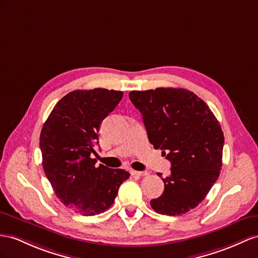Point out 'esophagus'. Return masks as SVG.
<instances>
[{"instance_id": "esophagus-1", "label": "esophagus", "mask_w": 258, "mask_h": 258, "mask_svg": "<svg viewBox=\"0 0 258 258\" xmlns=\"http://www.w3.org/2000/svg\"><path fill=\"white\" fill-rule=\"evenodd\" d=\"M131 174H132V175H135V176H144V175H147L148 172H146V171H145V172H141V171H134V170H132V171H131Z\"/></svg>"}]
</instances>
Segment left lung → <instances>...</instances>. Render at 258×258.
I'll list each match as a JSON object with an SVG mask.
<instances>
[{"mask_svg": "<svg viewBox=\"0 0 258 258\" xmlns=\"http://www.w3.org/2000/svg\"><path fill=\"white\" fill-rule=\"evenodd\" d=\"M128 96L143 115L150 144L171 162L170 175L162 179L163 193L150 201L151 208L167 216L185 214L219 177L224 144L220 124L204 100L186 89L134 90Z\"/></svg>", "mask_w": 258, "mask_h": 258, "instance_id": "8db88e82", "label": "left lung"}]
</instances>
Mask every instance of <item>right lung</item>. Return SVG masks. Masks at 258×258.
Returning <instances> with one entry per match:
<instances>
[{
    "label": "right lung",
    "mask_w": 258,
    "mask_h": 258,
    "mask_svg": "<svg viewBox=\"0 0 258 258\" xmlns=\"http://www.w3.org/2000/svg\"><path fill=\"white\" fill-rule=\"evenodd\" d=\"M122 91L74 90L51 111L40 134L44 173L56 197L83 216L104 213L114 203L127 171L96 167L94 144L104 117L121 101Z\"/></svg>",
    "instance_id": "add662e5"
}]
</instances>
